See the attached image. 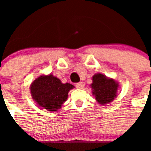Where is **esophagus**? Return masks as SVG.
<instances>
[{
  "label": "esophagus",
  "instance_id": "34e87169",
  "mask_svg": "<svg viewBox=\"0 0 151 151\" xmlns=\"http://www.w3.org/2000/svg\"><path fill=\"white\" fill-rule=\"evenodd\" d=\"M76 87L78 88H83L85 87V83L82 82V81L78 83V84L76 85Z\"/></svg>",
  "mask_w": 151,
  "mask_h": 151
}]
</instances>
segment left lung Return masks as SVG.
<instances>
[{"label": "left lung", "mask_w": 151, "mask_h": 151, "mask_svg": "<svg viewBox=\"0 0 151 151\" xmlns=\"http://www.w3.org/2000/svg\"><path fill=\"white\" fill-rule=\"evenodd\" d=\"M92 95L100 105H106L111 103L117 97L119 84L117 81L102 73H96L92 77L91 84Z\"/></svg>", "instance_id": "obj_1"}]
</instances>
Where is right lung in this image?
Wrapping results in <instances>:
<instances>
[{"label":"right lung","instance_id":"right-lung-1","mask_svg":"<svg viewBox=\"0 0 151 151\" xmlns=\"http://www.w3.org/2000/svg\"><path fill=\"white\" fill-rule=\"evenodd\" d=\"M74 86L63 84L59 78L50 73L41 75L31 83L30 94L37 104L48 111H56L68 98V92Z\"/></svg>","mask_w":151,"mask_h":151}]
</instances>
